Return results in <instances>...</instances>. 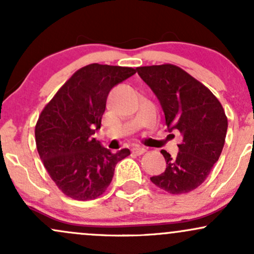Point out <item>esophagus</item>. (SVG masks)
Instances as JSON below:
<instances>
[{
  "mask_svg": "<svg viewBox=\"0 0 254 254\" xmlns=\"http://www.w3.org/2000/svg\"><path fill=\"white\" fill-rule=\"evenodd\" d=\"M132 154H136V155H142V154L145 153V148H142V147H135L132 148Z\"/></svg>",
  "mask_w": 254,
  "mask_h": 254,
  "instance_id": "obj_1",
  "label": "esophagus"
}]
</instances>
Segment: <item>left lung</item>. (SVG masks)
Listing matches in <instances>:
<instances>
[{
  "label": "left lung",
  "mask_w": 254,
  "mask_h": 254,
  "mask_svg": "<svg viewBox=\"0 0 254 254\" xmlns=\"http://www.w3.org/2000/svg\"><path fill=\"white\" fill-rule=\"evenodd\" d=\"M136 70L159 99L168 130L183 135L176 157L161 150L166 170L151 177V183L168 193H188L202 185L222 153L228 127L222 105L208 87L174 64Z\"/></svg>",
  "instance_id": "obj_1"
}]
</instances>
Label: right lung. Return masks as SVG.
<instances>
[{
  "mask_svg": "<svg viewBox=\"0 0 254 254\" xmlns=\"http://www.w3.org/2000/svg\"><path fill=\"white\" fill-rule=\"evenodd\" d=\"M137 70L92 63L57 90L39 115L34 135L44 167L57 188L76 200L95 199L112 182L116 165L130 155L113 154L93 137L100 129L110 90Z\"/></svg>",
  "mask_w": 254,
  "mask_h": 254,
  "instance_id": "add662e5",
  "label": "right lung"
}]
</instances>
